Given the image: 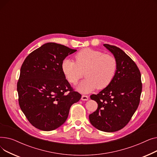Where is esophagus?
I'll return each mask as SVG.
<instances>
[{"mask_svg":"<svg viewBox=\"0 0 157 157\" xmlns=\"http://www.w3.org/2000/svg\"><path fill=\"white\" fill-rule=\"evenodd\" d=\"M81 100L82 101H88V96L83 95L81 97Z\"/></svg>","mask_w":157,"mask_h":157,"instance_id":"obj_1","label":"esophagus"}]
</instances>
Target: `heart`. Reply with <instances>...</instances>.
Instances as JSON below:
<instances>
[{
  "label": "heart",
  "mask_w": 157,
  "mask_h": 157,
  "mask_svg": "<svg viewBox=\"0 0 157 157\" xmlns=\"http://www.w3.org/2000/svg\"><path fill=\"white\" fill-rule=\"evenodd\" d=\"M75 62L64 59L61 65L65 78L72 85H76L83 77L86 78L77 89L88 94L96 88L102 90L108 86L113 81L117 70V61L109 54L91 48H85L74 56Z\"/></svg>",
  "instance_id": "heart-1"
}]
</instances>
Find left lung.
I'll return each mask as SVG.
<instances>
[{
    "label": "left lung",
    "instance_id": "1",
    "mask_svg": "<svg viewBox=\"0 0 157 157\" xmlns=\"http://www.w3.org/2000/svg\"><path fill=\"white\" fill-rule=\"evenodd\" d=\"M104 46L117 59V70L108 86L90 95L98 108L89 115V120L98 130L113 132L125 127L138 108L142 92L141 75L136 63L122 49L108 44Z\"/></svg>",
    "mask_w": 157,
    "mask_h": 157
}]
</instances>
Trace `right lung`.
Returning <instances> with one entry per match:
<instances>
[{"mask_svg": "<svg viewBox=\"0 0 157 157\" xmlns=\"http://www.w3.org/2000/svg\"><path fill=\"white\" fill-rule=\"evenodd\" d=\"M75 52L64 45L46 43L30 53L21 65L17 83L19 105L29 121L39 130L60 127L71 106L81 98L61 68L65 57Z\"/></svg>", "mask_w": 157, "mask_h": 157, "instance_id": "1", "label": "right lung"}]
</instances>
